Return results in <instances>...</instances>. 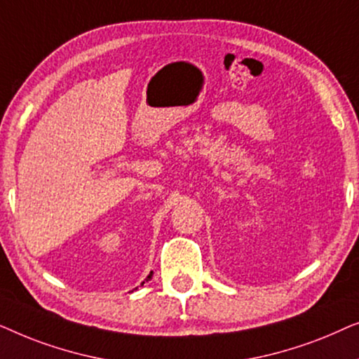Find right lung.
I'll list each match as a JSON object with an SVG mask.
<instances>
[{
    "label": "right lung",
    "instance_id": "add662e5",
    "mask_svg": "<svg viewBox=\"0 0 359 359\" xmlns=\"http://www.w3.org/2000/svg\"><path fill=\"white\" fill-rule=\"evenodd\" d=\"M151 274H154V271H150V274H149V276H147L145 281H150V279H151ZM145 281H144V283H145ZM144 283H142V284H144Z\"/></svg>",
    "mask_w": 359,
    "mask_h": 359
}]
</instances>
